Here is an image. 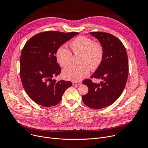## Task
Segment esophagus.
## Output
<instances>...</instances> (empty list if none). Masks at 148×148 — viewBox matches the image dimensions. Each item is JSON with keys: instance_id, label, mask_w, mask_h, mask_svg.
I'll return each mask as SVG.
<instances>
[{"instance_id": "esophagus-1", "label": "esophagus", "mask_w": 148, "mask_h": 148, "mask_svg": "<svg viewBox=\"0 0 148 148\" xmlns=\"http://www.w3.org/2000/svg\"><path fill=\"white\" fill-rule=\"evenodd\" d=\"M73 85H81V82L79 81H73Z\"/></svg>"}]
</instances>
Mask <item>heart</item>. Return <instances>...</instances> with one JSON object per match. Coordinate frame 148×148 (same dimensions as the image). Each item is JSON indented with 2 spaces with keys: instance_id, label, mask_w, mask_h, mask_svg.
<instances>
[{
  "instance_id": "1",
  "label": "heart",
  "mask_w": 148,
  "mask_h": 148,
  "mask_svg": "<svg viewBox=\"0 0 148 148\" xmlns=\"http://www.w3.org/2000/svg\"><path fill=\"white\" fill-rule=\"evenodd\" d=\"M75 54H81L79 66H70L62 71L65 79L78 81L87 76L91 70H96L101 64L103 58V48L99 42L94 41L92 38L85 36H80L74 38L70 45ZM71 51L64 47L58 49L56 58L62 67L68 66L71 61Z\"/></svg>"
}]
</instances>
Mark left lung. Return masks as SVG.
Segmentation results:
<instances>
[{
    "label": "left lung",
    "mask_w": 148,
    "mask_h": 148,
    "mask_svg": "<svg viewBox=\"0 0 148 148\" xmlns=\"http://www.w3.org/2000/svg\"><path fill=\"white\" fill-rule=\"evenodd\" d=\"M103 48V58L101 66L91 78H100L98 83L86 79L83 84L88 92L82 97L83 102L94 109H101L112 104L122 93L128 76V56L125 47L117 37L105 32H91Z\"/></svg>",
    "instance_id": "8db88e82"
}]
</instances>
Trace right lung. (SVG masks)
Segmentation results:
<instances>
[{"label": "right lung", "mask_w": 148, "mask_h": 148, "mask_svg": "<svg viewBox=\"0 0 148 148\" xmlns=\"http://www.w3.org/2000/svg\"><path fill=\"white\" fill-rule=\"evenodd\" d=\"M78 34L47 31L34 35L26 43L20 56V78L25 91L36 103L54 106L72 86L71 81H56L52 78L61 73L56 58L57 50Z\"/></svg>", "instance_id": "obj_1"}]
</instances>
